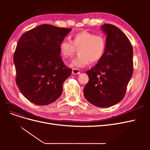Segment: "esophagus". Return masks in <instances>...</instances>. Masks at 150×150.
I'll return each mask as SVG.
<instances>
[{"label":"esophagus","instance_id":"1","mask_svg":"<svg viewBox=\"0 0 150 150\" xmlns=\"http://www.w3.org/2000/svg\"><path fill=\"white\" fill-rule=\"evenodd\" d=\"M72 74H79L80 73V71L79 69L74 68V69H72Z\"/></svg>","mask_w":150,"mask_h":150}]
</instances>
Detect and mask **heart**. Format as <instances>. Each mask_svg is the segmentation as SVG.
Returning <instances> with one entry per match:
<instances>
[{
    "label": "heart",
    "mask_w": 150,
    "mask_h": 150,
    "mask_svg": "<svg viewBox=\"0 0 150 150\" xmlns=\"http://www.w3.org/2000/svg\"><path fill=\"white\" fill-rule=\"evenodd\" d=\"M106 39L103 34L81 31L72 35V40L64 39L59 44V52L63 58H71L79 49L78 57L69 64L71 67H84L89 63H97L104 55Z\"/></svg>",
    "instance_id": "heart-1"
}]
</instances>
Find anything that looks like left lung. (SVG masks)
<instances>
[{"instance_id": "left-lung-1", "label": "left lung", "mask_w": 150, "mask_h": 150, "mask_svg": "<svg viewBox=\"0 0 150 150\" xmlns=\"http://www.w3.org/2000/svg\"><path fill=\"white\" fill-rule=\"evenodd\" d=\"M105 53L96 65L86 71L89 81L84 88L86 99L100 108L112 106L125 96L133 72V47L129 39L117 27L105 24Z\"/></svg>"}]
</instances>
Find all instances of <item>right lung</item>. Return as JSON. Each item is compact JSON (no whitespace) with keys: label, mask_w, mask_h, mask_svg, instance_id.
<instances>
[{"label":"right lung","mask_w":150,"mask_h":150,"mask_svg":"<svg viewBox=\"0 0 150 150\" xmlns=\"http://www.w3.org/2000/svg\"><path fill=\"white\" fill-rule=\"evenodd\" d=\"M71 30L42 24L21 35L13 54L16 82L29 101L47 105L60 97L72 69L63 62L59 46Z\"/></svg>","instance_id":"obj_1"}]
</instances>
